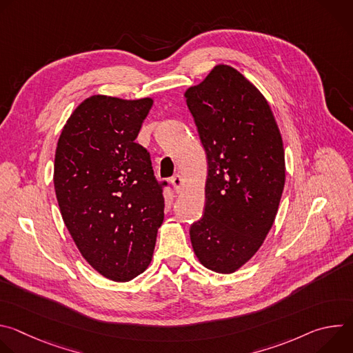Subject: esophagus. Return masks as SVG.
<instances>
[{
  "label": "esophagus",
  "instance_id": "esophagus-1",
  "mask_svg": "<svg viewBox=\"0 0 353 353\" xmlns=\"http://www.w3.org/2000/svg\"><path fill=\"white\" fill-rule=\"evenodd\" d=\"M172 184H173V188H174V191L179 194V192H181V190H183V184H184V181H183V179H181V176L180 174H176V176H173L172 177Z\"/></svg>",
  "mask_w": 353,
  "mask_h": 353
}]
</instances>
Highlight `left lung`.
Segmentation results:
<instances>
[{
  "label": "left lung",
  "instance_id": "left-lung-1",
  "mask_svg": "<svg viewBox=\"0 0 353 353\" xmlns=\"http://www.w3.org/2000/svg\"><path fill=\"white\" fill-rule=\"evenodd\" d=\"M184 97L208 159L205 211L191 225V244L205 268L232 274L274 225L285 185L282 137L267 99L230 65H215Z\"/></svg>",
  "mask_w": 353,
  "mask_h": 353
}]
</instances>
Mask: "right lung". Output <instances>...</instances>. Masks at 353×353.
<instances>
[{"mask_svg": "<svg viewBox=\"0 0 353 353\" xmlns=\"http://www.w3.org/2000/svg\"><path fill=\"white\" fill-rule=\"evenodd\" d=\"M154 100L93 94L72 112L57 142L54 190L82 257L100 275L127 282L154 256L165 216L162 184L135 142Z\"/></svg>", "mask_w": 353, "mask_h": 353, "instance_id": "obj_1", "label": "right lung"}]
</instances>
